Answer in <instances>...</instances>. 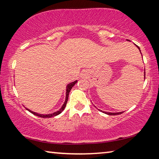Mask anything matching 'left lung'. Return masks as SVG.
<instances>
[{"instance_id":"obj_1","label":"left lung","mask_w":159,"mask_h":159,"mask_svg":"<svg viewBox=\"0 0 159 159\" xmlns=\"http://www.w3.org/2000/svg\"><path fill=\"white\" fill-rule=\"evenodd\" d=\"M137 47H138V48H139V51H140V49H139V48L138 46V45H137ZM144 79H145V72H144ZM105 113V114H108V115H118V114H122L123 112H118V113H108V112H104Z\"/></svg>"}]
</instances>
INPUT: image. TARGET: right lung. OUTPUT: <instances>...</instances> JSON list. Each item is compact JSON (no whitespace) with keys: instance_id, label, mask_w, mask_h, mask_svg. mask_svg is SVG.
<instances>
[{"instance_id":"1","label":"right lung","mask_w":159,"mask_h":159,"mask_svg":"<svg viewBox=\"0 0 159 159\" xmlns=\"http://www.w3.org/2000/svg\"><path fill=\"white\" fill-rule=\"evenodd\" d=\"M77 83V80H76V81L74 82H72L71 83H69V84H68V85H67L66 87V99H65V102H64V103L63 104V106L61 107V108L59 110V111H56L55 113H53V114H46V115H43V114H37V113H35V112H33L32 111H30V110L26 109L28 110L29 111H30L31 113H32V114L37 116H39V117H41V118H50V117H52V116H55L57 115H59L60 114H61V111H63V110L64 109V108H65V107L66 105V103H67V101H68V98H69V92L71 91V88L74 87V85L76 84V83Z\"/></svg>"}]
</instances>
